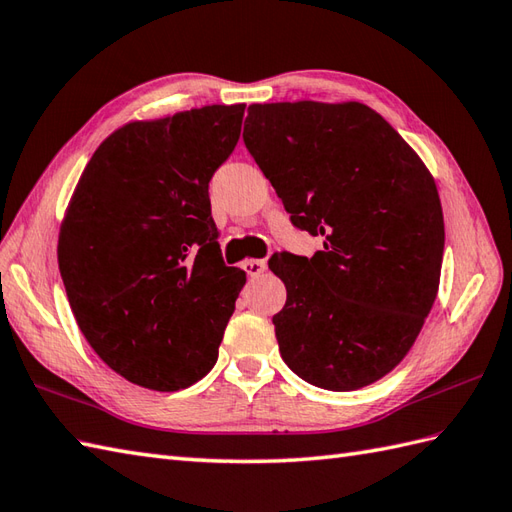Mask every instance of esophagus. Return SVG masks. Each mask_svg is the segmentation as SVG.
I'll list each match as a JSON object with an SVG mask.
<instances>
[{
  "label": "esophagus",
  "instance_id": "34e87169",
  "mask_svg": "<svg viewBox=\"0 0 512 512\" xmlns=\"http://www.w3.org/2000/svg\"><path fill=\"white\" fill-rule=\"evenodd\" d=\"M242 268L248 277H259L261 272L268 268V264H266V259H246Z\"/></svg>",
  "mask_w": 512,
  "mask_h": 512
}]
</instances>
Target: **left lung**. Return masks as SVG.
<instances>
[{
	"mask_svg": "<svg viewBox=\"0 0 512 512\" xmlns=\"http://www.w3.org/2000/svg\"><path fill=\"white\" fill-rule=\"evenodd\" d=\"M244 144L294 227L325 237L312 259L268 264L288 290L272 316L283 362L325 390L377 382L412 349L441 281L432 174L360 102L251 104Z\"/></svg>",
	"mask_w": 512,
	"mask_h": 512,
	"instance_id": "obj_1",
	"label": "left lung"
}]
</instances>
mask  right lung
I'll list each match as a JSON object with an SVG mask.
<instances>
[{
	"mask_svg": "<svg viewBox=\"0 0 512 512\" xmlns=\"http://www.w3.org/2000/svg\"><path fill=\"white\" fill-rule=\"evenodd\" d=\"M246 104L130 122L93 152L69 200L58 268L76 323L128 382L196 384L246 283L224 264L209 181L240 139Z\"/></svg>",
	"mask_w": 512,
	"mask_h": 512,
	"instance_id": "obj_1",
	"label": "right lung"
}]
</instances>
